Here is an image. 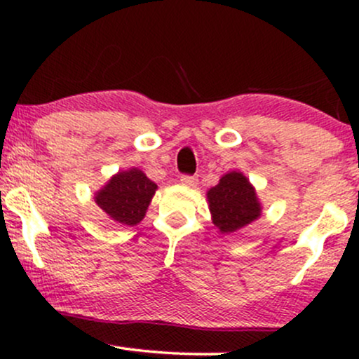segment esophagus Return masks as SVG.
Instances as JSON below:
<instances>
[{
	"instance_id": "esophagus-1",
	"label": "esophagus",
	"mask_w": 359,
	"mask_h": 359,
	"mask_svg": "<svg viewBox=\"0 0 359 359\" xmlns=\"http://www.w3.org/2000/svg\"><path fill=\"white\" fill-rule=\"evenodd\" d=\"M180 182H182L184 185H196L197 184V179L194 175H182L180 177Z\"/></svg>"
}]
</instances>
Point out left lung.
<instances>
[{
	"instance_id": "obj_1",
	"label": "left lung",
	"mask_w": 359,
	"mask_h": 359,
	"mask_svg": "<svg viewBox=\"0 0 359 359\" xmlns=\"http://www.w3.org/2000/svg\"><path fill=\"white\" fill-rule=\"evenodd\" d=\"M208 201L212 224L221 234L240 231L262 216L255 187L241 172L222 175L219 184L208 191Z\"/></svg>"
}]
</instances>
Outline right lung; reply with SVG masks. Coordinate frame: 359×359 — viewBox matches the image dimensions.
<instances>
[{"label": "right lung", "instance_id": "right-lung-1", "mask_svg": "<svg viewBox=\"0 0 359 359\" xmlns=\"http://www.w3.org/2000/svg\"><path fill=\"white\" fill-rule=\"evenodd\" d=\"M156 184L138 168L118 172L109 182L96 192V204L109 216L111 221L123 226H135L145 217Z\"/></svg>", "mask_w": 359, "mask_h": 359}]
</instances>
